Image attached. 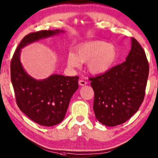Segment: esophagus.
Here are the masks:
<instances>
[{
	"instance_id": "34e87169",
	"label": "esophagus",
	"mask_w": 158,
	"mask_h": 158,
	"mask_svg": "<svg viewBox=\"0 0 158 158\" xmlns=\"http://www.w3.org/2000/svg\"><path fill=\"white\" fill-rule=\"evenodd\" d=\"M87 84V81H84V80H79V84L80 86H84V85H86Z\"/></svg>"
}]
</instances>
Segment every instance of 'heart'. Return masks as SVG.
Returning <instances> with one entry per match:
<instances>
[{"instance_id":"obj_1","label":"heart","mask_w":158,"mask_h":158,"mask_svg":"<svg viewBox=\"0 0 158 158\" xmlns=\"http://www.w3.org/2000/svg\"><path fill=\"white\" fill-rule=\"evenodd\" d=\"M117 57V48L113 45L102 41H91L77 48L76 53L69 52L67 64L71 67H79L87 62V69L92 74L106 72Z\"/></svg>"}]
</instances>
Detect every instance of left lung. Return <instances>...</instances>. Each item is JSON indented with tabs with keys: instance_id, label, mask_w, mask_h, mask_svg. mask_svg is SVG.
I'll use <instances>...</instances> for the list:
<instances>
[{
	"instance_id": "1",
	"label": "left lung",
	"mask_w": 158,
	"mask_h": 158,
	"mask_svg": "<svg viewBox=\"0 0 158 158\" xmlns=\"http://www.w3.org/2000/svg\"><path fill=\"white\" fill-rule=\"evenodd\" d=\"M126 60L105 73L90 78L94 91L95 115L106 126L124 123L139 110L143 101L149 64L143 48L133 37Z\"/></svg>"
}]
</instances>
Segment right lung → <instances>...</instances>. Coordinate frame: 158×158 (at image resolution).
<instances>
[{"label":"right lung","mask_w":158,"mask_h":158,"mask_svg":"<svg viewBox=\"0 0 158 158\" xmlns=\"http://www.w3.org/2000/svg\"><path fill=\"white\" fill-rule=\"evenodd\" d=\"M60 30H42L25 36L17 46L10 62L12 86L19 108L41 126L51 127L64 119L70 99L79 88V77L53 74L37 81L29 76L22 67L19 54L27 44L58 34Z\"/></svg>","instance_id":"right-lung-1"}]
</instances>
